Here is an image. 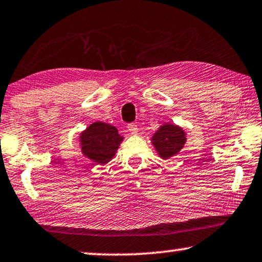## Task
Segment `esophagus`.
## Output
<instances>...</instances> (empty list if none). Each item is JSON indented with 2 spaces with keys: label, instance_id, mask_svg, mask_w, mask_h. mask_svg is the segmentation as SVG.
I'll return each instance as SVG.
<instances>
[{
  "label": "esophagus",
  "instance_id": "1",
  "mask_svg": "<svg viewBox=\"0 0 262 262\" xmlns=\"http://www.w3.org/2000/svg\"><path fill=\"white\" fill-rule=\"evenodd\" d=\"M128 130H129V133L133 134V135L138 134V125L134 124V123L128 124Z\"/></svg>",
  "mask_w": 262,
  "mask_h": 262
}]
</instances>
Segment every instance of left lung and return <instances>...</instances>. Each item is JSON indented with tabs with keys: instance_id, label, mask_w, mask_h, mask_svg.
Returning <instances> with one entry per match:
<instances>
[{
	"instance_id": "left-lung-1",
	"label": "left lung",
	"mask_w": 262,
	"mask_h": 262,
	"mask_svg": "<svg viewBox=\"0 0 262 262\" xmlns=\"http://www.w3.org/2000/svg\"><path fill=\"white\" fill-rule=\"evenodd\" d=\"M186 135V132L180 125L164 123L153 134L151 141L160 158L169 159L183 148L187 141Z\"/></svg>"
}]
</instances>
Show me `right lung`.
<instances>
[{"instance_id": "add662e5", "label": "right lung", "mask_w": 262, "mask_h": 262, "mask_svg": "<svg viewBox=\"0 0 262 262\" xmlns=\"http://www.w3.org/2000/svg\"><path fill=\"white\" fill-rule=\"evenodd\" d=\"M123 139L116 127L97 121L80 133L79 141L83 156L97 164H106L116 155Z\"/></svg>"}]
</instances>
